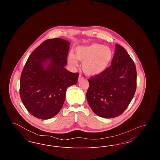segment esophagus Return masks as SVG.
I'll list each match as a JSON object with an SVG mask.
<instances>
[{
  "mask_svg": "<svg viewBox=\"0 0 160 160\" xmlns=\"http://www.w3.org/2000/svg\"><path fill=\"white\" fill-rule=\"evenodd\" d=\"M83 78V76H82V74H80V75H79V76H78V82L81 81Z\"/></svg>",
  "mask_w": 160,
  "mask_h": 160,
  "instance_id": "obj_1",
  "label": "esophagus"
}]
</instances>
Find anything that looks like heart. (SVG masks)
Wrapping results in <instances>:
<instances>
[{
	"instance_id": "heart-1",
	"label": "heart",
	"mask_w": 160,
	"mask_h": 160,
	"mask_svg": "<svg viewBox=\"0 0 160 160\" xmlns=\"http://www.w3.org/2000/svg\"><path fill=\"white\" fill-rule=\"evenodd\" d=\"M113 58V52L107 46L98 43L79 46L76 54L70 52L68 63L72 68L78 66V60L82 62L84 72L90 76H97L104 72L110 67Z\"/></svg>"
}]
</instances>
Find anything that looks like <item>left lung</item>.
I'll return each mask as SVG.
<instances>
[{
  "label": "left lung",
  "mask_w": 160,
  "mask_h": 160,
  "mask_svg": "<svg viewBox=\"0 0 160 160\" xmlns=\"http://www.w3.org/2000/svg\"><path fill=\"white\" fill-rule=\"evenodd\" d=\"M110 67L89 79L86 93L92 110L100 117L113 118L127 109L134 95L137 72L134 62L126 50L116 44Z\"/></svg>",
  "instance_id": "8db88e82"
}]
</instances>
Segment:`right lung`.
<instances>
[{"label":"right lung","instance_id":"1","mask_svg":"<svg viewBox=\"0 0 160 160\" xmlns=\"http://www.w3.org/2000/svg\"><path fill=\"white\" fill-rule=\"evenodd\" d=\"M70 43L61 38L47 39L29 57L22 72L20 95L33 116L48 119L63 105L67 88L76 84L78 73L65 67Z\"/></svg>","mask_w":160,"mask_h":160}]
</instances>
